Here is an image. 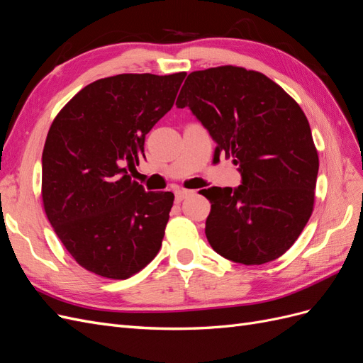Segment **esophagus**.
<instances>
[{
	"instance_id": "obj_1",
	"label": "esophagus",
	"mask_w": 363,
	"mask_h": 363,
	"mask_svg": "<svg viewBox=\"0 0 363 363\" xmlns=\"http://www.w3.org/2000/svg\"><path fill=\"white\" fill-rule=\"evenodd\" d=\"M175 194V201L177 203H180V201H183L186 196H189V195H192L194 194V191H188V189H177L174 192Z\"/></svg>"
}]
</instances>
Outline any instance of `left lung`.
Here are the masks:
<instances>
[{
  "label": "left lung",
  "instance_id": "left-lung-1",
  "mask_svg": "<svg viewBox=\"0 0 363 363\" xmlns=\"http://www.w3.org/2000/svg\"><path fill=\"white\" fill-rule=\"evenodd\" d=\"M175 106L191 108L242 177L238 188L200 191L212 204L208 244L242 265L279 259L315 203L320 160L301 107L267 75L232 65L191 72Z\"/></svg>",
  "mask_w": 363,
  "mask_h": 363
}]
</instances>
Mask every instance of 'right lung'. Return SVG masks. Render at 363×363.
Wrapping results in <instances>:
<instances>
[{
  "label": "right lung",
  "mask_w": 363,
  "mask_h": 363,
  "mask_svg": "<svg viewBox=\"0 0 363 363\" xmlns=\"http://www.w3.org/2000/svg\"><path fill=\"white\" fill-rule=\"evenodd\" d=\"M186 72L119 74L72 96L42 152V201L54 232L80 267L124 280L162 247L172 192L131 180L148 131L167 115ZM145 157V156H144Z\"/></svg>",
  "instance_id": "obj_1"
}]
</instances>
